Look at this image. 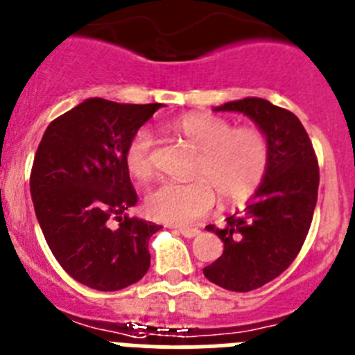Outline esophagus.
Instances as JSON below:
<instances>
[{"label": "esophagus", "instance_id": "1", "mask_svg": "<svg viewBox=\"0 0 355 355\" xmlns=\"http://www.w3.org/2000/svg\"><path fill=\"white\" fill-rule=\"evenodd\" d=\"M178 233H182L185 239H193L196 235H200V230L198 228H178Z\"/></svg>", "mask_w": 355, "mask_h": 355}]
</instances>
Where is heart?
<instances>
[{
	"label": "heart",
	"mask_w": 355,
	"mask_h": 355,
	"mask_svg": "<svg viewBox=\"0 0 355 355\" xmlns=\"http://www.w3.org/2000/svg\"><path fill=\"white\" fill-rule=\"evenodd\" d=\"M200 150L191 182H164L146 196L150 217L168 225L189 226L205 217L216 193L226 203H244L260 189L270 164V145L257 127H233L216 114L187 113L171 123ZM154 134L139 127L125 146V168L138 180L154 175Z\"/></svg>",
	"instance_id": "obj_1"
}]
</instances>
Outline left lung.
<instances>
[{"label":"left lung","mask_w":355,"mask_h":355,"mask_svg":"<svg viewBox=\"0 0 355 355\" xmlns=\"http://www.w3.org/2000/svg\"><path fill=\"white\" fill-rule=\"evenodd\" d=\"M216 111L244 113L270 145L269 171L241 214L207 226L225 249L203 274L232 292H251L276 279L301 251L317 205L318 161L301 120L269 101L245 97Z\"/></svg>","instance_id":"obj_1"}]
</instances>
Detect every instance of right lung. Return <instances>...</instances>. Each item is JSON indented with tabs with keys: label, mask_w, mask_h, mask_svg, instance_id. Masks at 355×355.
I'll use <instances>...</instances> for the list:
<instances>
[{
	"label": "right lung",
	"mask_w": 355,
	"mask_h": 355,
	"mask_svg": "<svg viewBox=\"0 0 355 355\" xmlns=\"http://www.w3.org/2000/svg\"><path fill=\"white\" fill-rule=\"evenodd\" d=\"M162 104L86 98L49 123L35 154L30 191L47 245L65 272L102 292L141 279L161 226L127 216L138 194L123 154Z\"/></svg>",
	"instance_id": "right-lung-1"
}]
</instances>
